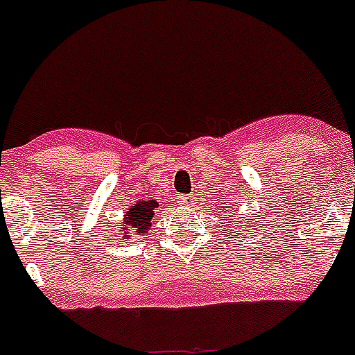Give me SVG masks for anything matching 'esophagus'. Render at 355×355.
Masks as SVG:
<instances>
[{
  "mask_svg": "<svg viewBox=\"0 0 355 355\" xmlns=\"http://www.w3.org/2000/svg\"><path fill=\"white\" fill-rule=\"evenodd\" d=\"M195 200L193 195H183V197H180V204L181 206H191Z\"/></svg>",
  "mask_w": 355,
  "mask_h": 355,
  "instance_id": "34e87169",
  "label": "esophagus"
}]
</instances>
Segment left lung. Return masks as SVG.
Wrapping results in <instances>:
<instances>
[{
    "instance_id": "left-lung-1",
    "label": "left lung",
    "mask_w": 355,
    "mask_h": 355,
    "mask_svg": "<svg viewBox=\"0 0 355 355\" xmlns=\"http://www.w3.org/2000/svg\"><path fill=\"white\" fill-rule=\"evenodd\" d=\"M234 211H236V213H237V209H236V207H234V204L222 202V211H220V213L223 214V218H229L230 214H234ZM227 223H229V222H227ZM248 229H252V225H248Z\"/></svg>"
}]
</instances>
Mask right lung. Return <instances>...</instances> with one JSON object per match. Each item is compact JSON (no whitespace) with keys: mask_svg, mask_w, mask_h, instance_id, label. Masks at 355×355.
Instances as JSON below:
<instances>
[{"mask_svg":"<svg viewBox=\"0 0 355 355\" xmlns=\"http://www.w3.org/2000/svg\"><path fill=\"white\" fill-rule=\"evenodd\" d=\"M156 206L158 204L155 200H139L135 206L128 207L125 211L121 225H114V229H116L114 236H118V239H132V237L146 236L149 227H151Z\"/></svg>","mask_w":355,"mask_h":355,"instance_id":"obj_1","label":"right lung"}]
</instances>
